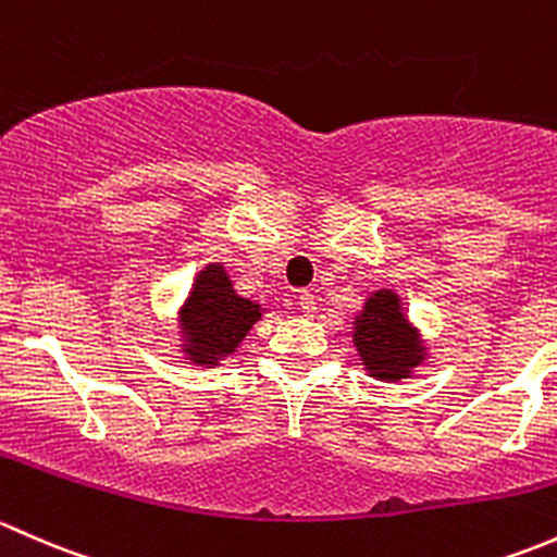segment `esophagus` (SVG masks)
<instances>
[{
    "instance_id": "1",
    "label": "esophagus",
    "mask_w": 557,
    "mask_h": 557,
    "mask_svg": "<svg viewBox=\"0 0 557 557\" xmlns=\"http://www.w3.org/2000/svg\"><path fill=\"white\" fill-rule=\"evenodd\" d=\"M297 306H300V311L306 313V317H313V313H317V297H313L311 292H302V295L297 297Z\"/></svg>"
}]
</instances>
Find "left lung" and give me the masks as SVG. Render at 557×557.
I'll use <instances>...</instances> for the list:
<instances>
[{"mask_svg": "<svg viewBox=\"0 0 557 557\" xmlns=\"http://www.w3.org/2000/svg\"><path fill=\"white\" fill-rule=\"evenodd\" d=\"M351 341L362 370L383 383L407 381L432 359V343L407 317L403 295L392 286L367 292L362 308L354 313Z\"/></svg>", "mask_w": 557, "mask_h": 557, "instance_id": "obj_1", "label": "left lung"}]
</instances>
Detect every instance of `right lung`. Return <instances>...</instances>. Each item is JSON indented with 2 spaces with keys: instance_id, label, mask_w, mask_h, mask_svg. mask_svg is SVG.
<instances>
[{
  "instance_id": "add662e5",
  "label": "right lung",
  "mask_w": 557,
  "mask_h": 557,
  "mask_svg": "<svg viewBox=\"0 0 557 557\" xmlns=\"http://www.w3.org/2000/svg\"><path fill=\"white\" fill-rule=\"evenodd\" d=\"M268 311L262 302L238 295L225 262H206L176 311V351L198 367L225 364Z\"/></svg>"
}]
</instances>
